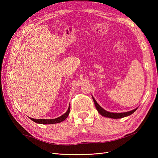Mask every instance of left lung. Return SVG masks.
I'll return each mask as SVG.
<instances>
[{
    "instance_id": "obj_1",
    "label": "left lung",
    "mask_w": 158,
    "mask_h": 158,
    "mask_svg": "<svg viewBox=\"0 0 158 158\" xmlns=\"http://www.w3.org/2000/svg\"><path fill=\"white\" fill-rule=\"evenodd\" d=\"M92 99L94 102V104L95 106L96 107V109L98 110V113L102 114V116L106 117H108V118H123L127 116L131 115V114H132L134 112L136 111V110L138 108H136L135 109H133L132 111H128V112H125V113H111V112H109L107 111L106 110L103 109L97 103V102L95 101V99H94V98L92 96Z\"/></svg>"
}]
</instances>
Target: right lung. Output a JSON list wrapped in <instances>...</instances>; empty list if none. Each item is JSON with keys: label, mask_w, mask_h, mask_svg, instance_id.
Here are the masks:
<instances>
[{"label": "right lung", "mask_w": 158, "mask_h": 158, "mask_svg": "<svg viewBox=\"0 0 158 158\" xmlns=\"http://www.w3.org/2000/svg\"><path fill=\"white\" fill-rule=\"evenodd\" d=\"M70 106L69 105V109L64 114H63V115L60 116L58 118H53V119H36V118H30L31 121H34L36 123H39V124H43V125H49V124H56V123H59L62 121H64L65 119L67 118L68 115L70 113Z\"/></svg>", "instance_id": "right-lung-1"}]
</instances>
